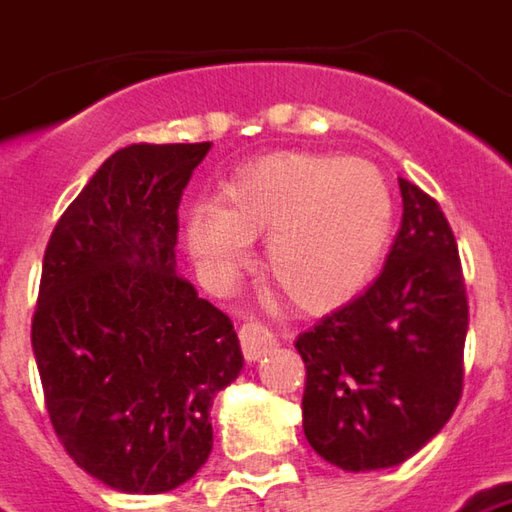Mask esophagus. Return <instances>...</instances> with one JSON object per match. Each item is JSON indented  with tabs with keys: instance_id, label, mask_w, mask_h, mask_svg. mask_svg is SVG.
<instances>
[{
	"instance_id": "esophagus-1",
	"label": "esophagus",
	"mask_w": 512,
	"mask_h": 512,
	"mask_svg": "<svg viewBox=\"0 0 512 512\" xmlns=\"http://www.w3.org/2000/svg\"><path fill=\"white\" fill-rule=\"evenodd\" d=\"M239 341H242V352H245V358H248L250 363L262 360L264 355L276 346L273 332H267L262 324H242V329H239Z\"/></svg>"
}]
</instances>
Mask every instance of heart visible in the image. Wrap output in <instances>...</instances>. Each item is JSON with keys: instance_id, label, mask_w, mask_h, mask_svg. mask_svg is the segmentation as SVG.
<instances>
[{"instance_id": "b5f03b06", "label": "heart", "mask_w": 512, "mask_h": 512, "mask_svg": "<svg viewBox=\"0 0 512 512\" xmlns=\"http://www.w3.org/2000/svg\"><path fill=\"white\" fill-rule=\"evenodd\" d=\"M394 222L380 168L341 154L264 157L225 185L219 205H194L185 248L211 281H228L267 236L264 276L293 307L327 312L375 273Z\"/></svg>"}]
</instances>
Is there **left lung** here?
Returning <instances> with one entry per match:
<instances>
[{"instance_id": "1", "label": "left lung", "mask_w": 512, "mask_h": 512, "mask_svg": "<svg viewBox=\"0 0 512 512\" xmlns=\"http://www.w3.org/2000/svg\"><path fill=\"white\" fill-rule=\"evenodd\" d=\"M403 219L375 284L298 335L312 451L344 471L394 468L431 442L462 394L468 296L440 205L400 177Z\"/></svg>"}]
</instances>
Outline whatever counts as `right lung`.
Listing matches in <instances>:
<instances>
[{
    "instance_id": "add662e5",
    "label": "right lung",
    "mask_w": 512,
    "mask_h": 512,
    "mask_svg": "<svg viewBox=\"0 0 512 512\" xmlns=\"http://www.w3.org/2000/svg\"><path fill=\"white\" fill-rule=\"evenodd\" d=\"M211 143L115 152L44 250L33 355L72 462L120 493H166L214 448V397L245 358L231 318L177 273V208Z\"/></svg>"
}]
</instances>
